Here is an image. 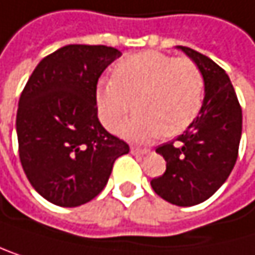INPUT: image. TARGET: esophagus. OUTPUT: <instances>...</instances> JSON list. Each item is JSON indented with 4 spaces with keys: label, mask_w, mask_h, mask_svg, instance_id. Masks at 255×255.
Listing matches in <instances>:
<instances>
[{
    "label": "esophagus",
    "mask_w": 255,
    "mask_h": 255,
    "mask_svg": "<svg viewBox=\"0 0 255 255\" xmlns=\"http://www.w3.org/2000/svg\"><path fill=\"white\" fill-rule=\"evenodd\" d=\"M131 153L133 154H148V148H139V146H131Z\"/></svg>",
    "instance_id": "1"
}]
</instances>
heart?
Returning a JSON list of instances; mask_svg holds the SVG:
<instances>
[{
  "label": "heart",
  "mask_w": 255,
  "mask_h": 255,
  "mask_svg": "<svg viewBox=\"0 0 255 255\" xmlns=\"http://www.w3.org/2000/svg\"><path fill=\"white\" fill-rule=\"evenodd\" d=\"M203 93L205 79L194 61L145 52L119 61L113 79H99L96 107L104 127L115 131L134 102L137 112L122 133L146 140L188 128L202 109Z\"/></svg>",
  "instance_id": "heart-1"
}]
</instances>
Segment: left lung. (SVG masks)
Wrapping results in <instances>:
<instances>
[{"label":"left lung","instance_id":"8db88e82","mask_svg":"<svg viewBox=\"0 0 255 255\" xmlns=\"http://www.w3.org/2000/svg\"><path fill=\"white\" fill-rule=\"evenodd\" d=\"M200 68L205 98L197 118L173 142L156 148L166 170L151 188L177 207H193L210 199L231 174L242 136V109L234 87L222 67L190 47L177 45Z\"/></svg>","mask_w":255,"mask_h":255}]
</instances>
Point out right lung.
<instances>
[{
    "label": "right lung",
    "mask_w": 255,
    "mask_h": 255,
    "mask_svg": "<svg viewBox=\"0 0 255 255\" xmlns=\"http://www.w3.org/2000/svg\"><path fill=\"white\" fill-rule=\"evenodd\" d=\"M122 53L70 44L45 56L19 98V160L32 187L58 207H79L109 182L115 160L130 151L98 119L96 85Z\"/></svg>",
    "instance_id": "right-lung-1"
}]
</instances>
